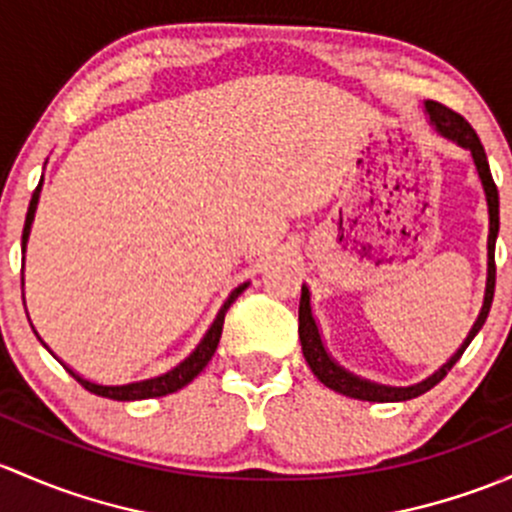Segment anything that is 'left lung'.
I'll list each match as a JSON object with an SVG mask.
<instances>
[{
    "mask_svg": "<svg viewBox=\"0 0 512 512\" xmlns=\"http://www.w3.org/2000/svg\"><path fill=\"white\" fill-rule=\"evenodd\" d=\"M424 110L429 115V123L441 138L456 142L458 147L471 152L473 167H476V175L481 179L483 194H486V207H488V244H486V291H483V303L481 310L476 315V323L471 325L468 335L463 337L461 345L456 347V352L426 379L421 382L409 384V387H392V384H379L372 379L360 377V374L345 370L340 362L325 347L323 333L318 328V320L313 315V303H310V288L303 283V293H300V308H298V335H300V347H303V357L308 362V367L313 370L315 377L325 384V387L335 389V392L345 394V397L362 399V402H407V399L419 397V394L429 392L431 387L441 382V379L449 374V370L458 362V357L463 355L468 345H471L473 337L478 335V330L486 323L488 313H491L493 303V291H495V239H498V187H495L491 177V167H488L486 150H483L481 140H478L476 130L466 123L458 113L446 108V105L434 103V100H424Z\"/></svg>",
    "mask_w": 512,
    "mask_h": 512,
    "instance_id": "1",
    "label": "left lung"
}]
</instances>
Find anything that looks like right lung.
Masks as SVG:
<instances>
[{
	"instance_id": "add662e5",
	"label": "right lung",
	"mask_w": 512,
	"mask_h": 512,
	"mask_svg": "<svg viewBox=\"0 0 512 512\" xmlns=\"http://www.w3.org/2000/svg\"><path fill=\"white\" fill-rule=\"evenodd\" d=\"M41 184H44V179H41L39 187H36L34 194H31L29 212H26V221H24V231H21V251H24V254H26V244H29V234H31V224H34L36 207H39ZM246 288H249V283H241L239 288H234V291H231L229 298H226L224 305H221L217 318H214V323L209 325L207 335H204L202 340H199V345L194 347V350L189 352V355L184 357V360L179 362V365L172 367V370H167L165 374H157V377L140 379V382H128V384H98V382H91V379L81 377V374H78V372H73L71 367H66V365H63V367H66L68 374H71V377L76 379V382H81L83 387L88 389V392L98 394V397L115 399V402H135V399L165 397V394L177 392V389L187 387V384L192 382V379L197 377V374L209 365V360H212L214 352H217L221 328H224L226 310L231 308V303H234V300L239 298V295L244 293ZM34 333H36V330H34ZM36 337H39V333H36ZM39 340H41V337H39ZM44 347H46V342H44ZM46 350H49V347H46ZM51 355H54V352H51Z\"/></svg>"
}]
</instances>
